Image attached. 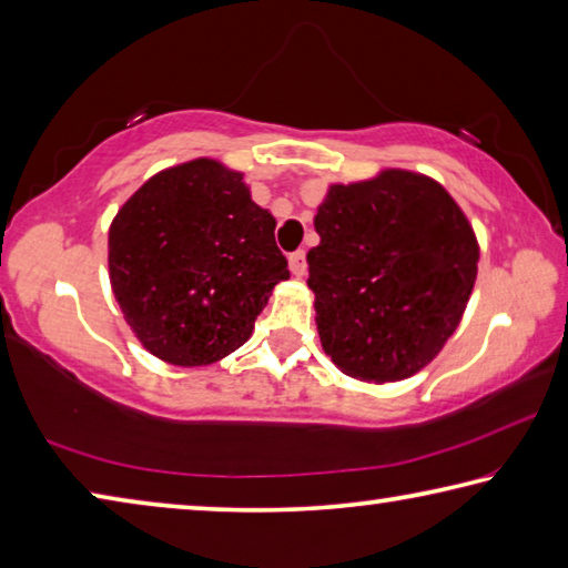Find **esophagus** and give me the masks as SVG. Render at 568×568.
Masks as SVG:
<instances>
[{"mask_svg":"<svg viewBox=\"0 0 568 568\" xmlns=\"http://www.w3.org/2000/svg\"><path fill=\"white\" fill-rule=\"evenodd\" d=\"M287 263H291V271H293V275H297V277H303V275H305V267H307V263H305V253H303V250H295V253L287 255Z\"/></svg>","mask_w":568,"mask_h":568,"instance_id":"1","label":"esophagus"}]
</instances>
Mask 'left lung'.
<instances>
[{"label": "left lung", "instance_id": "1", "mask_svg": "<svg viewBox=\"0 0 568 568\" xmlns=\"http://www.w3.org/2000/svg\"><path fill=\"white\" fill-rule=\"evenodd\" d=\"M307 250L323 351L353 378L390 383L436 358L464 315L478 245L438 182L403 170L333 185Z\"/></svg>", "mask_w": 568, "mask_h": 568}]
</instances>
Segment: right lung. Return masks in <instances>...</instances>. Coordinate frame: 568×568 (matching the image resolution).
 Returning <instances> with one entry per match:
<instances>
[{"label": "right lung", "mask_w": 568, "mask_h": 568, "mask_svg": "<svg viewBox=\"0 0 568 568\" xmlns=\"http://www.w3.org/2000/svg\"><path fill=\"white\" fill-rule=\"evenodd\" d=\"M287 275L273 215L215 160L160 172L112 220L114 297L168 363L205 365L240 348Z\"/></svg>", "instance_id": "add662e5"}]
</instances>
